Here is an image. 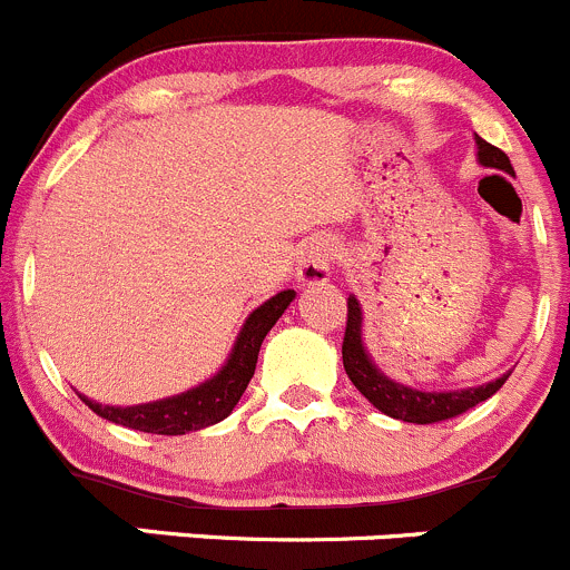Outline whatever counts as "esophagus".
<instances>
[{
  "label": "esophagus",
  "instance_id": "obj_1",
  "mask_svg": "<svg viewBox=\"0 0 570 570\" xmlns=\"http://www.w3.org/2000/svg\"><path fill=\"white\" fill-rule=\"evenodd\" d=\"M335 244L324 235H315L302 246L298 255V283L302 285H321L330 279V268L335 263Z\"/></svg>",
  "mask_w": 570,
  "mask_h": 570
}]
</instances>
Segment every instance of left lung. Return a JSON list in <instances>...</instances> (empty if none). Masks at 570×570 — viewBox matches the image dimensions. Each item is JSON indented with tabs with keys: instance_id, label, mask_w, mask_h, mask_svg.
Instances as JSON below:
<instances>
[{
	"instance_id": "1",
	"label": "left lung",
	"mask_w": 570,
	"mask_h": 570,
	"mask_svg": "<svg viewBox=\"0 0 570 570\" xmlns=\"http://www.w3.org/2000/svg\"><path fill=\"white\" fill-rule=\"evenodd\" d=\"M479 149V163L490 168H499V171L512 174V163L499 146L488 144V140L476 138ZM360 324H363V313H360L357 298H348L346 302V332H343V368H346L348 380L354 382L360 393L374 404L376 410H382L385 415L399 421H407V424H441V421L458 419V415L469 413L471 407H476L479 402L493 396L501 385L507 382V376H499L495 382L488 385L469 387V391H449V393H424L413 391V387H404L391 382L387 376H382L374 368V363L368 360L363 348V337H360Z\"/></svg>"
}]
</instances>
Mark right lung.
<instances>
[{
    "mask_svg": "<svg viewBox=\"0 0 570 570\" xmlns=\"http://www.w3.org/2000/svg\"><path fill=\"white\" fill-rule=\"evenodd\" d=\"M293 296H296L293 291H283L274 298H268L263 307H257L246 318L238 343L233 348V357L227 360L222 374L213 376L205 385L194 387V391L183 393V396H171L151 404H135V407H107V404H96L86 396L80 399L101 419L129 426V430L151 432V435H185V432H196L210 424H218V421H224L233 413L238 399L244 396L246 385L255 376L263 337L277 324L279 315L293 302Z\"/></svg>",
    "mask_w": 570,
    "mask_h": 570,
    "instance_id": "add662e5",
    "label": "right lung"
}]
</instances>
